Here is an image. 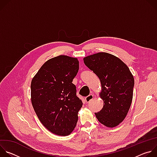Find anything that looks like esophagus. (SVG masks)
<instances>
[{
  "label": "esophagus",
  "instance_id": "obj_1",
  "mask_svg": "<svg viewBox=\"0 0 157 157\" xmlns=\"http://www.w3.org/2000/svg\"><path fill=\"white\" fill-rule=\"evenodd\" d=\"M93 98H94V96H93V94H89L88 96L86 97V98H85V101H86V102H89V101H91V100L93 99Z\"/></svg>",
  "mask_w": 157,
  "mask_h": 157
}]
</instances>
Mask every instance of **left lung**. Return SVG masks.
Returning <instances> with one entry per match:
<instances>
[{"label": "left lung", "mask_w": 157, "mask_h": 157, "mask_svg": "<svg viewBox=\"0 0 157 157\" xmlns=\"http://www.w3.org/2000/svg\"><path fill=\"white\" fill-rule=\"evenodd\" d=\"M85 65L99 78L104 101L96 117L100 123L113 128L125 118L133 98L134 78L128 66L118 57L99 52L83 58Z\"/></svg>", "instance_id": "8db88e82"}]
</instances>
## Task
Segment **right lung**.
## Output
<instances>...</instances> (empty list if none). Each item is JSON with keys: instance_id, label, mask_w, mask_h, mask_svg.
Listing matches in <instances>:
<instances>
[{"instance_id": "1", "label": "right lung", "mask_w": 157, "mask_h": 157, "mask_svg": "<svg viewBox=\"0 0 157 157\" xmlns=\"http://www.w3.org/2000/svg\"><path fill=\"white\" fill-rule=\"evenodd\" d=\"M79 70L76 58L59 55L44 63L31 82V102L43 125L57 136L75 128L82 107L72 83Z\"/></svg>"}]
</instances>
